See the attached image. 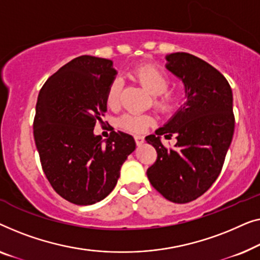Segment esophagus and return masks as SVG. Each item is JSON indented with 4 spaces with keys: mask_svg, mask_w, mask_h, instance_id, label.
Masks as SVG:
<instances>
[{
    "mask_svg": "<svg viewBox=\"0 0 260 260\" xmlns=\"http://www.w3.org/2000/svg\"><path fill=\"white\" fill-rule=\"evenodd\" d=\"M134 140H135V144H137L138 146H140L141 144H144L145 137L144 135H134Z\"/></svg>",
    "mask_w": 260,
    "mask_h": 260,
    "instance_id": "1",
    "label": "esophagus"
}]
</instances>
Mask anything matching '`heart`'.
Returning a JSON list of instances; mask_svg holds the SVG:
<instances>
[{
  "label": "heart",
  "instance_id": "heart-1",
  "mask_svg": "<svg viewBox=\"0 0 260 260\" xmlns=\"http://www.w3.org/2000/svg\"><path fill=\"white\" fill-rule=\"evenodd\" d=\"M133 74L142 86L154 95V106L160 112L173 113L180 105V95L173 90H167L171 80L165 72L154 66L146 64L134 69ZM122 83L119 79L113 80L108 86L106 93V104L109 108L119 107L121 100ZM152 118L148 115L138 114V113H127L118 120L120 128L132 132V133H141L146 127L152 123Z\"/></svg>",
  "mask_w": 260,
  "mask_h": 260
}]
</instances>
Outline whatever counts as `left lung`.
<instances>
[{"mask_svg": "<svg viewBox=\"0 0 260 260\" xmlns=\"http://www.w3.org/2000/svg\"><path fill=\"white\" fill-rule=\"evenodd\" d=\"M166 60V68L184 82L187 101L155 135L146 137L158 154L147 177L164 198L186 204L220 174L235 132L233 96L225 76L202 58L173 53ZM160 135H175L176 148L166 149Z\"/></svg>", "mask_w": 260, "mask_h": 260, "instance_id": "1", "label": "left lung"}]
</instances>
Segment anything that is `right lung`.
Wrapping results in <instances>:
<instances>
[{"label": "right lung", "instance_id": "right-lung-1", "mask_svg": "<svg viewBox=\"0 0 260 260\" xmlns=\"http://www.w3.org/2000/svg\"><path fill=\"white\" fill-rule=\"evenodd\" d=\"M116 71L108 58L82 55L62 66L40 90L34 139L47 179L58 196L92 205L115 187L120 168L135 149L132 135H94L107 112L106 93Z\"/></svg>", "mask_w": 260, "mask_h": 260}]
</instances>
